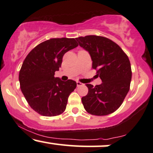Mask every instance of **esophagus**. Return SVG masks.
<instances>
[{
	"label": "esophagus",
	"instance_id": "1",
	"mask_svg": "<svg viewBox=\"0 0 153 153\" xmlns=\"http://www.w3.org/2000/svg\"><path fill=\"white\" fill-rule=\"evenodd\" d=\"M82 83H81L80 82H76V85H77V87H80V86H82Z\"/></svg>",
	"mask_w": 153,
	"mask_h": 153
}]
</instances>
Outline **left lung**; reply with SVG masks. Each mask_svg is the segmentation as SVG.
Wrapping results in <instances>:
<instances>
[{
  "mask_svg": "<svg viewBox=\"0 0 153 153\" xmlns=\"http://www.w3.org/2000/svg\"><path fill=\"white\" fill-rule=\"evenodd\" d=\"M76 39L90 54L92 68L97 69L102 82L95 87L86 84L89 91L82 98L84 109L93 115L111 114L121 106L130 90L132 70L128 56L107 38L91 35Z\"/></svg>",
  "mask_w": 153,
  "mask_h": 153,
  "instance_id": "left-lung-1",
  "label": "left lung"
}]
</instances>
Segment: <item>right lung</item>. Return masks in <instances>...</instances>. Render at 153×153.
I'll list each match as a JSON object with an SVG mask.
<instances>
[{
	"instance_id": "obj_1",
	"label": "right lung",
	"mask_w": 153,
	"mask_h": 153,
	"mask_svg": "<svg viewBox=\"0 0 153 153\" xmlns=\"http://www.w3.org/2000/svg\"><path fill=\"white\" fill-rule=\"evenodd\" d=\"M78 45L74 39H51L37 45L25 59L19 72L20 87L30 107L41 115L57 116L66 109L76 82H63L54 74L64 53Z\"/></svg>"
}]
</instances>
